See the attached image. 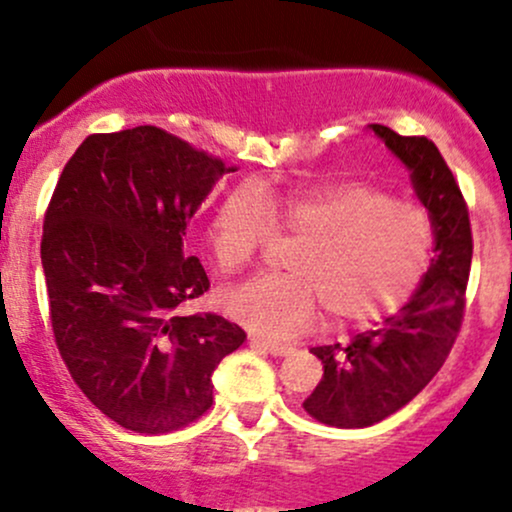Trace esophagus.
Instances as JSON below:
<instances>
[{
  "label": "esophagus",
  "mask_w": 512,
  "mask_h": 512,
  "mask_svg": "<svg viewBox=\"0 0 512 512\" xmlns=\"http://www.w3.org/2000/svg\"><path fill=\"white\" fill-rule=\"evenodd\" d=\"M250 344L255 346H262L264 351H269L272 356H286L291 354L293 346L291 344H284V342H272V339H264V337H257V334H252L250 337Z\"/></svg>",
  "instance_id": "1"
}]
</instances>
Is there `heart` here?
<instances>
[{
    "instance_id": "heart-1",
    "label": "heart",
    "mask_w": 512,
    "mask_h": 512,
    "mask_svg": "<svg viewBox=\"0 0 512 512\" xmlns=\"http://www.w3.org/2000/svg\"><path fill=\"white\" fill-rule=\"evenodd\" d=\"M276 233L296 236L291 272L262 274L226 296L228 313L264 337H296L320 320L366 322L414 293L433 255V221L385 190L337 180L293 192L238 187L216 207L209 252L223 274L252 264Z\"/></svg>"
}]
</instances>
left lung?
Instances as JSON below:
<instances>
[{
  "label": "left lung",
  "mask_w": 512,
  "mask_h": 512,
  "mask_svg": "<svg viewBox=\"0 0 512 512\" xmlns=\"http://www.w3.org/2000/svg\"><path fill=\"white\" fill-rule=\"evenodd\" d=\"M370 129L411 170L416 197L431 214L436 257L399 313L356 334L346 346L310 349L325 375L303 409L337 428L378 424L431 383L460 334L472 264L467 202L438 146L426 137H402L385 125Z\"/></svg>",
  "instance_id": "obj_1"
}]
</instances>
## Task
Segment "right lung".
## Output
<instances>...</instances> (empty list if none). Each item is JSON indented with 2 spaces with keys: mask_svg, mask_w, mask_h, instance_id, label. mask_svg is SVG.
Returning a JSON list of instances; mask_svg holds the SVG:
<instances>
[{
  "mask_svg": "<svg viewBox=\"0 0 512 512\" xmlns=\"http://www.w3.org/2000/svg\"><path fill=\"white\" fill-rule=\"evenodd\" d=\"M154 125L91 134L45 211L40 260L57 349L74 383L129 431L170 433L214 402L211 373L245 342L236 322L180 315L209 291L182 252L187 223L223 173Z\"/></svg>",
  "mask_w": 512,
  "mask_h": 512,
  "instance_id": "right-lung-1",
  "label": "right lung"
}]
</instances>
